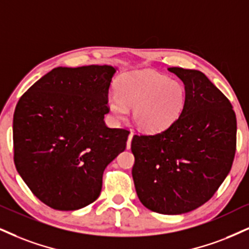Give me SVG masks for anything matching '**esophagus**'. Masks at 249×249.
<instances>
[{
    "label": "esophagus",
    "instance_id": "1",
    "mask_svg": "<svg viewBox=\"0 0 249 249\" xmlns=\"http://www.w3.org/2000/svg\"><path fill=\"white\" fill-rule=\"evenodd\" d=\"M133 137H134V134L130 133L129 136H128V141H127V149H130V146H131V140H133Z\"/></svg>",
    "mask_w": 249,
    "mask_h": 249
}]
</instances>
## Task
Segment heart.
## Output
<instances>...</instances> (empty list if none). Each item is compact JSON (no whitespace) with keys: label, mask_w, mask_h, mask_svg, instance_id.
Here are the masks:
<instances>
[{"label":"heart","mask_w":249,"mask_h":249,"mask_svg":"<svg viewBox=\"0 0 249 249\" xmlns=\"http://www.w3.org/2000/svg\"><path fill=\"white\" fill-rule=\"evenodd\" d=\"M186 103V90L180 82L149 70L125 73L118 81L116 93L107 104L118 119H125L134 108L135 124L145 133H159L177 121Z\"/></svg>","instance_id":"heart-1"}]
</instances>
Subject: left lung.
Returning <instances> with one entry per match:
<instances>
[{"label":"left lung","instance_id":"8db88e82","mask_svg":"<svg viewBox=\"0 0 249 249\" xmlns=\"http://www.w3.org/2000/svg\"><path fill=\"white\" fill-rule=\"evenodd\" d=\"M168 70L185 84V107L165 130L134 135L131 174L144 207L180 214L209 201L228 177L237 149V118L203 72Z\"/></svg>","mask_w":249,"mask_h":249}]
</instances>
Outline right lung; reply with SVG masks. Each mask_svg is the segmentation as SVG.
Returning <instances> with one entry per match:
<instances>
[{
  "mask_svg": "<svg viewBox=\"0 0 249 249\" xmlns=\"http://www.w3.org/2000/svg\"><path fill=\"white\" fill-rule=\"evenodd\" d=\"M110 66L59 67L18 100L14 161L31 192L56 210L87 207L99 197L103 173L124 151L129 130L108 128Z\"/></svg>",
  "mask_w": 249,
  "mask_h": 249,
  "instance_id": "obj_1",
  "label": "right lung"
}]
</instances>
